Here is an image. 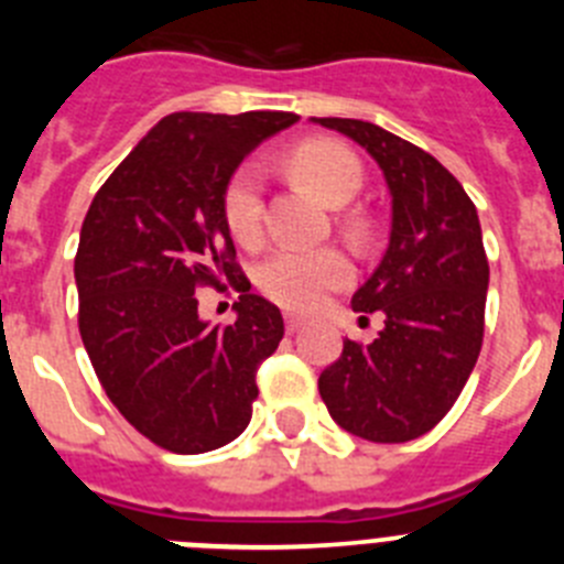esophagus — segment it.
<instances>
[{
	"mask_svg": "<svg viewBox=\"0 0 564 564\" xmlns=\"http://www.w3.org/2000/svg\"><path fill=\"white\" fill-rule=\"evenodd\" d=\"M285 327H288V333L302 330V327H305V318H302V316H293V313H288V316H285Z\"/></svg>",
	"mask_w": 564,
	"mask_h": 564,
	"instance_id": "obj_1",
	"label": "esophagus"
}]
</instances>
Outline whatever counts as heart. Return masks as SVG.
<instances>
[{
    "instance_id": "1",
    "label": "heart",
    "mask_w": 564,
    "mask_h": 564,
    "mask_svg": "<svg viewBox=\"0 0 564 564\" xmlns=\"http://www.w3.org/2000/svg\"><path fill=\"white\" fill-rule=\"evenodd\" d=\"M293 172L330 206H344L361 188V163L341 143L307 141L293 149ZM223 214L242 246H259L265 234V172L248 161L231 174ZM352 279L350 257L336 246L282 248L259 268V288L288 311H313L322 299Z\"/></svg>"
}]
</instances>
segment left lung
I'll use <instances>...</instances> for the list:
<instances>
[{"label": "left lung", "instance_id": "1", "mask_svg": "<svg viewBox=\"0 0 564 564\" xmlns=\"http://www.w3.org/2000/svg\"><path fill=\"white\" fill-rule=\"evenodd\" d=\"M367 149L392 197L390 242L352 311L381 313L370 344L344 338L318 376L333 421L372 443H406L452 410L482 344L488 262L475 203L449 169L356 118H311ZM367 318V316H361Z\"/></svg>", "mask_w": 564, "mask_h": 564}]
</instances>
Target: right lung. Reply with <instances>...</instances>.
<instances>
[{
	"mask_svg": "<svg viewBox=\"0 0 564 564\" xmlns=\"http://www.w3.org/2000/svg\"><path fill=\"white\" fill-rule=\"evenodd\" d=\"M293 112H172L149 129L89 206L76 253L78 330L109 401L177 455L246 432L257 370L285 336L276 305L234 265L223 197L248 154ZM228 278L234 326L196 313L193 288Z\"/></svg>",
	"mask_w": 564,
	"mask_h": 564,
	"instance_id": "1",
	"label": "right lung"
}]
</instances>
